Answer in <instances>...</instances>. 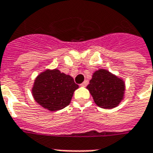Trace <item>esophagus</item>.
Masks as SVG:
<instances>
[{
	"label": "esophagus",
	"mask_w": 153,
	"mask_h": 153,
	"mask_svg": "<svg viewBox=\"0 0 153 153\" xmlns=\"http://www.w3.org/2000/svg\"><path fill=\"white\" fill-rule=\"evenodd\" d=\"M88 84H89V81H85L83 82V83L81 84V86H86V85H88Z\"/></svg>",
	"instance_id": "1"
}]
</instances>
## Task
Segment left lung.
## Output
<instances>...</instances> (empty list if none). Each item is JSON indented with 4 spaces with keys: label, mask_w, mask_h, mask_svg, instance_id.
<instances>
[{
    "label": "left lung",
    "mask_w": 153,
    "mask_h": 153,
    "mask_svg": "<svg viewBox=\"0 0 153 153\" xmlns=\"http://www.w3.org/2000/svg\"><path fill=\"white\" fill-rule=\"evenodd\" d=\"M87 89L99 107L112 109L123 99L125 83L123 79L101 68L93 74Z\"/></svg>",
    "instance_id": "8db88e82"
}]
</instances>
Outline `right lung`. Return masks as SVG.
Returning a JSON list of instances; mask_svg holds the SVG:
<instances>
[{
	"instance_id": "1",
	"label": "right lung",
	"mask_w": 153,
	"mask_h": 153,
	"mask_svg": "<svg viewBox=\"0 0 153 153\" xmlns=\"http://www.w3.org/2000/svg\"><path fill=\"white\" fill-rule=\"evenodd\" d=\"M78 88L71 76L58 69H48L35 78L32 95L43 108L59 111L69 105L73 93Z\"/></svg>"
}]
</instances>
